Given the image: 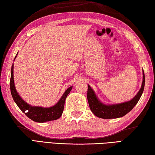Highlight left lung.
I'll return each instance as SVG.
<instances>
[{
	"label": "left lung",
	"instance_id": "1",
	"mask_svg": "<svg viewBox=\"0 0 155 155\" xmlns=\"http://www.w3.org/2000/svg\"><path fill=\"white\" fill-rule=\"evenodd\" d=\"M144 83L145 78L143 71V81H142L141 89L137 93V95L131 101L112 105H106L100 102L91 87L88 84L87 99L91 110L96 116L103 118V119H111V118H117L125 116L134 108L138 102L142 93H143Z\"/></svg>",
	"mask_w": 155,
	"mask_h": 155
}]
</instances>
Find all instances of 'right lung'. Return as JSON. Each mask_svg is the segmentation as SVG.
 <instances>
[{
	"instance_id": "add662e5",
	"label": "right lung",
	"mask_w": 155,
	"mask_h": 155,
	"mask_svg": "<svg viewBox=\"0 0 155 155\" xmlns=\"http://www.w3.org/2000/svg\"><path fill=\"white\" fill-rule=\"evenodd\" d=\"M16 56H15V58H16ZM10 87L12 97H13L14 101L16 103L18 107L20 108V110L23 113H25L27 117L36 122H48V121H52L58 119L62 114L66 97L71 92L72 88V87H71L66 89L65 93H64L62 97L59 100V101L55 105H54L53 107L49 108L33 107V106L32 107V106H30L29 104H27L26 102L24 101L21 98V97L19 95V94L17 93L16 89H15L13 79V64L12 65L11 67Z\"/></svg>"
}]
</instances>
